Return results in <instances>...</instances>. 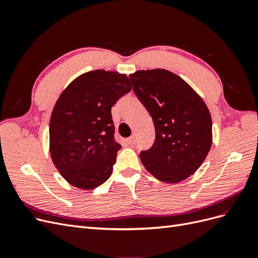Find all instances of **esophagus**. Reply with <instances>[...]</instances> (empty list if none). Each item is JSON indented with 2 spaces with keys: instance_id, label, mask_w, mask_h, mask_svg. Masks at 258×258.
<instances>
[{
  "instance_id": "obj_1",
  "label": "esophagus",
  "mask_w": 258,
  "mask_h": 258,
  "mask_svg": "<svg viewBox=\"0 0 258 258\" xmlns=\"http://www.w3.org/2000/svg\"><path fill=\"white\" fill-rule=\"evenodd\" d=\"M127 142L131 145H135L137 143V139H136V136H131L130 138L127 139Z\"/></svg>"
}]
</instances>
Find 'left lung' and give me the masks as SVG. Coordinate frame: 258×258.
<instances>
[{
  "label": "left lung",
  "instance_id": "8db88e82",
  "mask_svg": "<svg viewBox=\"0 0 258 258\" xmlns=\"http://www.w3.org/2000/svg\"><path fill=\"white\" fill-rule=\"evenodd\" d=\"M150 113L156 138L140 159L159 181L177 183L194 174L212 145V119L206 103L176 74L156 69L129 76Z\"/></svg>",
  "mask_w": 258,
  "mask_h": 258
}]
</instances>
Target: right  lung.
<instances>
[{
    "label": "right lung",
    "mask_w": 258,
    "mask_h": 258,
    "mask_svg": "<svg viewBox=\"0 0 258 258\" xmlns=\"http://www.w3.org/2000/svg\"><path fill=\"white\" fill-rule=\"evenodd\" d=\"M131 88L124 74L95 70L61 93L50 117V155L71 185L93 189L111 176L121 147L114 138L111 108Z\"/></svg>",
    "instance_id": "1"
}]
</instances>
